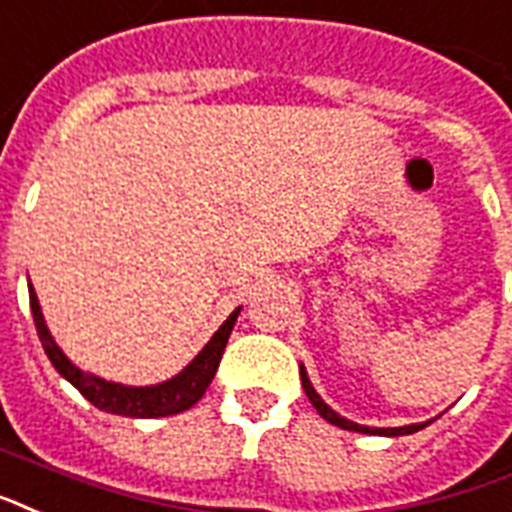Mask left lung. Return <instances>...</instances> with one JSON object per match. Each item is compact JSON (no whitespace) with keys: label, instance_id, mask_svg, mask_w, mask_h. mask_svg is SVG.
I'll use <instances>...</instances> for the list:
<instances>
[{"label":"left lung","instance_id":"obj_1","mask_svg":"<svg viewBox=\"0 0 512 512\" xmlns=\"http://www.w3.org/2000/svg\"><path fill=\"white\" fill-rule=\"evenodd\" d=\"M300 381H303V389H306L308 400H311V405L317 408V413L322 416L325 421H330V424H335V427L341 429H351V432H362V435H389V438H397V435H413V432H419V429H424L429 424V421H424V424H408V427H365V424H354V421L343 419L341 413H335L330 405L322 400V397L317 395V389L311 386V381H308L306 370L300 368Z\"/></svg>","mask_w":512,"mask_h":512}]
</instances>
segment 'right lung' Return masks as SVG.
Wrapping results in <instances>:
<instances>
[{
  "instance_id": "right-lung-1",
  "label": "right lung",
  "mask_w": 512,
  "mask_h": 512,
  "mask_svg": "<svg viewBox=\"0 0 512 512\" xmlns=\"http://www.w3.org/2000/svg\"><path fill=\"white\" fill-rule=\"evenodd\" d=\"M29 303H31V317H34V325H37V335L42 341V349L48 354V360L53 362V368L61 373V376L80 389V395L93 403L99 411L117 413V416H131V419H158V416H174V413H182L187 408H193L204 392L212 384L214 373L220 368L222 351H225V343L230 338V330L236 325V317H239L241 308H236L225 322L220 325V330L212 335V341L206 343L204 349L195 354V360L187 365L182 373H177L169 381L155 386H126L115 384V381H107V378L93 376V373H85L74 365L64 351L58 349V343L53 341L48 325H45V317H42V308H39L37 292L29 284Z\"/></svg>"
}]
</instances>
